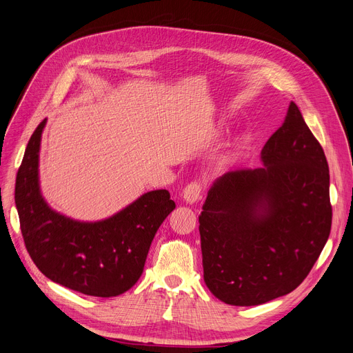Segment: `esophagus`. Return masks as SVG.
<instances>
[{
    "mask_svg": "<svg viewBox=\"0 0 353 353\" xmlns=\"http://www.w3.org/2000/svg\"><path fill=\"white\" fill-rule=\"evenodd\" d=\"M203 188H204V185H203V182H201V181H191L188 185L183 188L182 198L185 199L187 203L194 204L195 201L199 199V195H201V192H203Z\"/></svg>",
    "mask_w": 353,
    "mask_h": 353,
    "instance_id": "esophagus-1",
    "label": "esophagus"
}]
</instances>
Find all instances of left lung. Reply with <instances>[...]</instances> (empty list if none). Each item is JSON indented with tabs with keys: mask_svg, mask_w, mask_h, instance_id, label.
Masks as SVG:
<instances>
[{
	"mask_svg": "<svg viewBox=\"0 0 353 353\" xmlns=\"http://www.w3.org/2000/svg\"><path fill=\"white\" fill-rule=\"evenodd\" d=\"M261 161L265 168L218 178L198 216L204 281L232 306L293 292L332 227L327 161L296 103L264 145Z\"/></svg>",
	"mask_w": 353,
	"mask_h": 353,
	"instance_id": "obj_1",
	"label": "left lung"
}]
</instances>
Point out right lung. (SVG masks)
Segmentation results:
<instances>
[{
    "mask_svg": "<svg viewBox=\"0 0 353 353\" xmlns=\"http://www.w3.org/2000/svg\"><path fill=\"white\" fill-rule=\"evenodd\" d=\"M46 119L32 133L15 179V205L26 248L39 270L74 292L113 297L135 284L159 225L175 208L166 190L143 194L116 215L80 223L48 208L39 187Z\"/></svg>",
    "mask_w": 353,
    "mask_h": 353,
    "instance_id": "right-lung-1",
    "label": "right lung"
}]
</instances>
